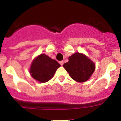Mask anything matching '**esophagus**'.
I'll return each mask as SVG.
<instances>
[{
  "label": "esophagus",
  "mask_w": 121,
  "mask_h": 121,
  "mask_svg": "<svg viewBox=\"0 0 121 121\" xmlns=\"http://www.w3.org/2000/svg\"><path fill=\"white\" fill-rule=\"evenodd\" d=\"M59 64H60L61 65H63V64H64V61H62H62H60Z\"/></svg>",
  "instance_id": "34e87169"
}]
</instances>
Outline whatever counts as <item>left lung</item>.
I'll list each match as a JSON object with an SVG mask.
<instances>
[{"label":"left lung","instance_id":"left-lung-1","mask_svg":"<svg viewBox=\"0 0 121 121\" xmlns=\"http://www.w3.org/2000/svg\"><path fill=\"white\" fill-rule=\"evenodd\" d=\"M73 79L84 82L88 80L95 70V65L87 56L76 53L68 57V62L63 65Z\"/></svg>","mask_w":121,"mask_h":121}]
</instances>
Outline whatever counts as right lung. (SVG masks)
Wrapping results in <instances>:
<instances>
[{
  "mask_svg": "<svg viewBox=\"0 0 121 121\" xmlns=\"http://www.w3.org/2000/svg\"><path fill=\"white\" fill-rule=\"evenodd\" d=\"M60 65L45 54L38 56L33 60L30 73L31 76L40 83L50 81Z\"/></svg>",
  "mask_w": 121,
  "mask_h": 121,
  "instance_id": "add662e5",
  "label": "right lung"
}]
</instances>
